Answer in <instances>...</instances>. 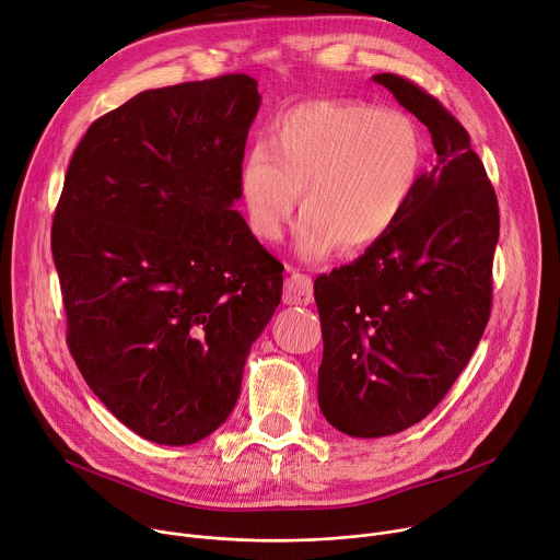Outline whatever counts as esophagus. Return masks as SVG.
Wrapping results in <instances>:
<instances>
[{
  "label": "esophagus",
  "mask_w": 560,
  "mask_h": 560,
  "mask_svg": "<svg viewBox=\"0 0 560 560\" xmlns=\"http://www.w3.org/2000/svg\"><path fill=\"white\" fill-rule=\"evenodd\" d=\"M313 279L308 275L292 272L283 285V303L288 306H308L313 303Z\"/></svg>",
  "instance_id": "1"
}]
</instances>
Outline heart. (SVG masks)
Instances as JSON below:
<instances>
[{
    "mask_svg": "<svg viewBox=\"0 0 560 560\" xmlns=\"http://www.w3.org/2000/svg\"><path fill=\"white\" fill-rule=\"evenodd\" d=\"M424 170L427 138L409 114L362 100H311L279 114L266 144L245 151L236 187L247 230L264 243L281 238L301 194L294 247L322 261L339 245L360 252L390 234Z\"/></svg>",
    "mask_w": 560,
    "mask_h": 560,
    "instance_id": "heart-1",
    "label": "heart"
}]
</instances>
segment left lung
<instances>
[{
	"mask_svg": "<svg viewBox=\"0 0 560 560\" xmlns=\"http://www.w3.org/2000/svg\"><path fill=\"white\" fill-rule=\"evenodd\" d=\"M373 80L429 127L438 159L395 230L315 281L319 409L352 438L418 424L465 371L491 315L500 234L498 198L467 129L416 82Z\"/></svg>",
	"mask_w": 560,
	"mask_h": 560,
	"instance_id": "obj_1",
	"label": "left lung"
}]
</instances>
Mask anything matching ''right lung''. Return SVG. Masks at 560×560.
<instances>
[{"label": "right lung", "mask_w": 560, "mask_h": 560, "mask_svg": "<svg viewBox=\"0 0 560 560\" xmlns=\"http://www.w3.org/2000/svg\"><path fill=\"white\" fill-rule=\"evenodd\" d=\"M261 95L245 73L149 89L73 151L50 230L67 343L107 409L156 444L217 431L283 266L232 210Z\"/></svg>", "instance_id": "1"}]
</instances>
